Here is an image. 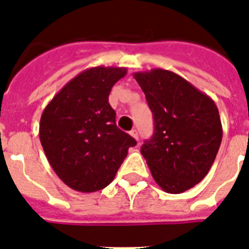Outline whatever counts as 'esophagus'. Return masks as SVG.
Listing matches in <instances>:
<instances>
[{
    "label": "esophagus",
    "mask_w": 249,
    "mask_h": 249,
    "mask_svg": "<svg viewBox=\"0 0 249 249\" xmlns=\"http://www.w3.org/2000/svg\"><path fill=\"white\" fill-rule=\"evenodd\" d=\"M130 135H131V137H133V138H134L135 141H138V131H137V130H131V131H130Z\"/></svg>",
    "instance_id": "esophagus-1"
}]
</instances>
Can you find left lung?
<instances>
[{
    "mask_svg": "<svg viewBox=\"0 0 249 249\" xmlns=\"http://www.w3.org/2000/svg\"><path fill=\"white\" fill-rule=\"evenodd\" d=\"M154 119V134L141 153L157 185L181 194L201 182L223 138L215 102L181 76L154 68L135 72Z\"/></svg>",
    "mask_w": 249,
    "mask_h": 249,
    "instance_id": "8db88e82",
    "label": "left lung"
}]
</instances>
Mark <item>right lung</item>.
<instances>
[{
	"instance_id": "1",
	"label": "right lung",
	"mask_w": 249,
	"mask_h": 249,
	"mask_svg": "<svg viewBox=\"0 0 249 249\" xmlns=\"http://www.w3.org/2000/svg\"><path fill=\"white\" fill-rule=\"evenodd\" d=\"M123 67H92L60 89L44 108L39 137L48 162L67 186L95 192L111 183L134 147V138L116 126L108 104Z\"/></svg>"
}]
</instances>
